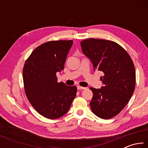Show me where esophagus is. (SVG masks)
<instances>
[{
    "mask_svg": "<svg viewBox=\"0 0 148 148\" xmlns=\"http://www.w3.org/2000/svg\"><path fill=\"white\" fill-rule=\"evenodd\" d=\"M77 90H82V89H86V87H82V86H77Z\"/></svg>",
    "mask_w": 148,
    "mask_h": 148,
    "instance_id": "1",
    "label": "esophagus"
}]
</instances>
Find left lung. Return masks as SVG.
<instances>
[{"instance_id":"obj_1","label":"left lung","mask_w":148,"mask_h":148,"mask_svg":"<svg viewBox=\"0 0 148 148\" xmlns=\"http://www.w3.org/2000/svg\"><path fill=\"white\" fill-rule=\"evenodd\" d=\"M83 53L93 69L104 73L101 89L90 87L93 94L90 106L100 118L109 119L124 108L133 94L136 74L127 52L113 41L89 38L81 42Z\"/></svg>"}]
</instances>
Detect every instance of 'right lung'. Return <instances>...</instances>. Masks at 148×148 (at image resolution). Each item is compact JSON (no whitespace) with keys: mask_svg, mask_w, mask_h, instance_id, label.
<instances>
[{"mask_svg":"<svg viewBox=\"0 0 148 148\" xmlns=\"http://www.w3.org/2000/svg\"><path fill=\"white\" fill-rule=\"evenodd\" d=\"M72 40L50 41L37 47L25 63V92L32 107L46 118L57 119L68 112L77 87L57 82L64 69Z\"/></svg>","mask_w":148,"mask_h":148,"instance_id":"add662e5","label":"right lung"}]
</instances>
